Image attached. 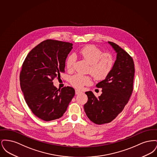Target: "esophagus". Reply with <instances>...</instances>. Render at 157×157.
I'll list each match as a JSON object with an SVG mask.
<instances>
[{"label":"esophagus","instance_id":"obj_1","mask_svg":"<svg viewBox=\"0 0 157 157\" xmlns=\"http://www.w3.org/2000/svg\"><path fill=\"white\" fill-rule=\"evenodd\" d=\"M81 93H82V91H81V90H75V94H76V95H78V94H81Z\"/></svg>","mask_w":157,"mask_h":157}]
</instances>
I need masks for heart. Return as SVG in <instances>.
Returning a JSON list of instances; mask_svg holds the SVG:
<instances>
[{
    "mask_svg": "<svg viewBox=\"0 0 157 157\" xmlns=\"http://www.w3.org/2000/svg\"><path fill=\"white\" fill-rule=\"evenodd\" d=\"M79 55L83 59L90 64L88 72L96 80L105 79L112 71L114 65V59L111 54L104 53L94 45H87L79 51ZM74 55H71L67 60V67L69 71L73 70L75 65ZM71 83L76 88H82L91 82L89 76L76 74L70 79Z\"/></svg>",
    "mask_w": 157,
    "mask_h": 157,
    "instance_id": "heart-1",
    "label": "heart"
}]
</instances>
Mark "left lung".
Returning <instances> with one entry per match:
<instances>
[{"mask_svg":"<svg viewBox=\"0 0 157 157\" xmlns=\"http://www.w3.org/2000/svg\"><path fill=\"white\" fill-rule=\"evenodd\" d=\"M117 53L111 72L97 84L102 94L96 97L92 91L86 92L88 100L84 105L88 118L101 125L111 122L124 109L133 90L135 67L132 57L116 44L108 42Z\"/></svg>","mask_w":157,"mask_h":157,"instance_id":"obj_1","label":"left lung"}]
</instances>
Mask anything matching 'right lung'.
<instances>
[{
    "mask_svg": "<svg viewBox=\"0 0 157 157\" xmlns=\"http://www.w3.org/2000/svg\"><path fill=\"white\" fill-rule=\"evenodd\" d=\"M73 44L48 39L27 55L20 74V84L27 105L39 118L49 121L62 117L75 95L70 86L61 90L53 80L65 72V61Z\"/></svg>",
    "mask_w": 157,
    "mask_h": 157,
    "instance_id": "obj_1",
    "label": "right lung"
}]
</instances>
